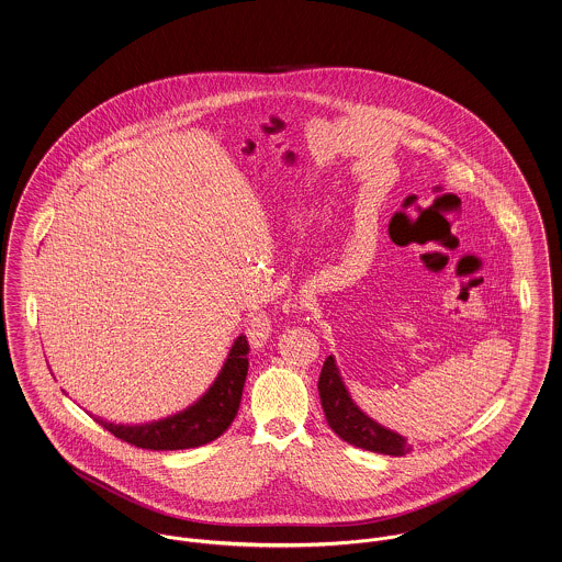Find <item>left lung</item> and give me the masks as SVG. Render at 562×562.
Listing matches in <instances>:
<instances>
[{
  "instance_id": "left-lung-1",
  "label": "left lung",
  "mask_w": 562,
  "mask_h": 562,
  "mask_svg": "<svg viewBox=\"0 0 562 562\" xmlns=\"http://www.w3.org/2000/svg\"><path fill=\"white\" fill-rule=\"evenodd\" d=\"M317 386H319V397H322L327 425L340 440L353 443L363 450L391 454V457H404L413 450V446L406 442V438L386 429L381 423H376L374 418H370L368 414L357 408L347 386L342 383L336 359L331 355L325 359Z\"/></svg>"
}]
</instances>
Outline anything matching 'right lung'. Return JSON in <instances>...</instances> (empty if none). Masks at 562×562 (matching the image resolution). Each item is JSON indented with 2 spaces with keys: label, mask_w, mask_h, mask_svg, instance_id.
Here are the masks:
<instances>
[{
  "label": "right lung",
  "mask_w": 562,
  "mask_h": 562,
  "mask_svg": "<svg viewBox=\"0 0 562 562\" xmlns=\"http://www.w3.org/2000/svg\"><path fill=\"white\" fill-rule=\"evenodd\" d=\"M247 353L249 342L245 336H238L207 393L183 413L146 425H114L99 416L92 418L122 442H128L137 448L183 450L213 442L231 427V423L237 416L249 368Z\"/></svg>",
  "instance_id": "right-lung-1"
}]
</instances>
